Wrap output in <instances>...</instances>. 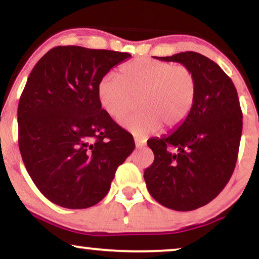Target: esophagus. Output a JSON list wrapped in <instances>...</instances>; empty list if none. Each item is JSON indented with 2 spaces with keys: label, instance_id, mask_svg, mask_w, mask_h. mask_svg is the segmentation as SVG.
<instances>
[{
  "label": "esophagus",
  "instance_id": "1",
  "mask_svg": "<svg viewBox=\"0 0 259 259\" xmlns=\"http://www.w3.org/2000/svg\"><path fill=\"white\" fill-rule=\"evenodd\" d=\"M145 145H146V141H145V140L135 138V146H136V147H138V148H142V147L145 146Z\"/></svg>",
  "mask_w": 259,
  "mask_h": 259
}]
</instances>
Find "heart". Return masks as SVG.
Listing matches in <instances>:
<instances>
[{"label": "heart", "instance_id": "b5f03b06", "mask_svg": "<svg viewBox=\"0 0 259 259\" xmlns=\"http://www.w3.org/2000/svg\"><path fill=\"white\" fill-rule=\"evenodd\" d=\"M119 78L106 74L97 84V97L107 114L118 119L132 108L138 111L120 119L136 136H147L162 127L183 124L196 99V79L185 65L138 58L123 64Z\"/></svg>", "mask_w": 259, "mask_h": 259}]
</instances>
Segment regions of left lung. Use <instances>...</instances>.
<instances>
[{
	"label": "left lung",
	"mask_w": 259,
	"mask_h": 259,
	"mask_svg": "<svg viewBox=\"0 0 259 259\" xmlns=\"http://www.w3.org/2000/svg\"><path fill=\"white\" fill-rule=\"evenodd\" d=\"M196 79L191 112L170 135L147 141L154 160L144 173L148 192L174 210L197 209L221 194L233 175L242 133V112L234 82L218 64L197 52L170 57Z\"/></svg>",
	"instance_id": "left-lung-1"
}]
</instances>
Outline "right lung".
<instances>
[{
    "mask_svg": "<svg viewBox=\"0 0 259 259\" xmlns=\"http://www.w3.org/2000/svg\"><path fill=\"white\" fill-rule=\"evenodd\" d=\"M130 57L57 46L32 68L18 106V144L31 180L55 204L82 209L99 203L135 148L97 97L101 78Z\"/></svg>",
    "mask_w": 259,
    "mask_h": 259,
    "instance_id": "add662e5",
    "label": "right lung"
}]
</instances>
